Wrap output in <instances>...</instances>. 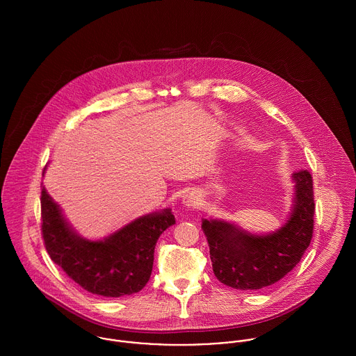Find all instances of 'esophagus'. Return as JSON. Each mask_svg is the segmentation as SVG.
Masks as SVG:
<instances>
[{
    "label": "esophagus",
    "instance_id": "1",
    "mask_svg": "<svg viewBox=\"0 0 356 356\" xmlns=\"http://www.w3.org/2000/svg\"><path fill=\"white\" fill-rule=\"evenodd\" d=\"M199 203V193L195 189H188L182 195V204L188 208H195Z\"/></svg>",
    "mask_w": 356,
    "mask_h": 356
}]
</instances>
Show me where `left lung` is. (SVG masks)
Instances as JSON below:
<instances>
[{
  "label": "left lung",
  "mask_w": 356,
  "mask_h": 356,
  "mask_svg": "<svg viewBox=\"0 0 356 356\" xmlns=\"http://www.w3.org/2000/svg\"><path fill=\"white\" fill-rule=\"evenodd\" d=\"M292 209L275 232L254 234L232 222L203 219L212 270L222 284L240 291L261 289L278 282L300 261L314 229L312 177L300 170L292 174Z\"/></svg>",
  "instance_id": "left-lung-1"
}]
</instances>
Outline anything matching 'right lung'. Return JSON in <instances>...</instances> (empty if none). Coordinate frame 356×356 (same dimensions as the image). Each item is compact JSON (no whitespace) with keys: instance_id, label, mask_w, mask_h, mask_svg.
Instances as JSON below:
<instances>
[{"instance_id":"right-lung-1","label":"right lung","mask_w":356,"mask_h":356,"mask_svg":"<svg viewBox=\"0 0 356 356\" xmlns=\"http://www.w3.org/2000/svg\"><path fill=\"white\" fill-rule=\"evenodd\" d=\"M41 215L42 237L51 260L85 291L104 298L133 295L147 285L156 243L175 223L171 209L164 208L131 220L102 240H89L71 227L45 186Z\"/></svg>"}]
</instances>
